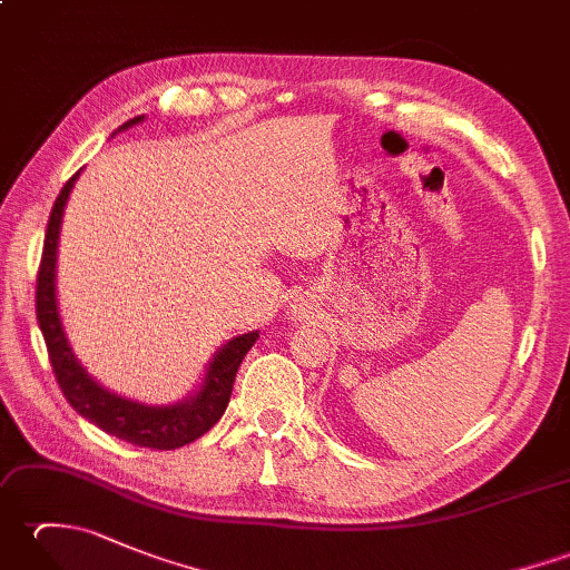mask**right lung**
<instances>
[{
    "instance_id": "add662e5",
    "label": "right lung",
    "mask_w": 570,
    "mask_h": 570,
    "mask_svg": "<svg viewBox=\"0 0 570 570\" xmlns=\"http://www.w3.org/2000/svg\"><path fill=\"white\" fill-rule=\"evenodd\" d=\"M137 122H141V117L129 119L127 125H122V129ZM78 174L66 180V186L60 188L53 203V210L46 227L39 276H36V318H39V328L43 333L48 360H51L60 392H63L68 404L76 409L80 416L92 421L95 426H100L105 433L117 435V439L129 441L139 448L174 451V448L200 439L203 433H208L215 423L220 421L227 409L229 394H233L237 370L242 365V360L249 353L254 341L259 337V333H245L235 337V341H229L210 362L203 390L196 396H190L186 402L174 406H144L137 402H129V399L107 392L105 386L88 377V372H85L80 367V362L72 357V350L66 341L56 304L58 229L66 200Z\"/></svg>"
}]
</instances>
